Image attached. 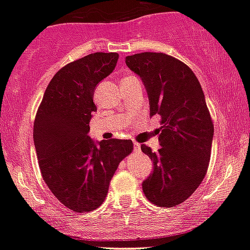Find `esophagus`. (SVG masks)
<instances>
[{
    "label": "esophagus",
    "instance_id": "esophagus-1",
    "mask_svg": "<svg viewBox=\"0 0 250 250\" xmlns=\"http://www.w3.org/2000/svg\"><path fill=\"white\" fill-rule=\"evenodd\" d=\"M133 152L135 153L141 152V145L138 142H133Z\"/></svg>",
    "mask_w": 250,
    "mask_h": 250
}]
</instances>
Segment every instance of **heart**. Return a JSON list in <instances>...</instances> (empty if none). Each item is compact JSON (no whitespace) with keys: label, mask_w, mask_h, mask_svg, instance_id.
Returning <instances> with one entry per match:
<instances>
[{"label":"heart","mask_w":250,"mask_h":250,"mask_svg":"<svg viewBox=\"0 0 250 250\" xmlns=\"http://www.w3.org/2000/svg\"><path fill=\"white\" fill-rule=\"evenodd\" d=\"M125 78H130V76H125Z\"/></svg>","instance_id":"b5f03b06"}]
</instances>
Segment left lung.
Returning <instances> with one entry per match:
<instances>
[{"instance_id":"obj_1","label":"left lung","mask_w":250,"mask_h":250,"mask_svg":"<svg viewBox=\"0 0 250 250\" xmlns=\"http://www.w3.org/2000/svg\"><path fill=\"white\" fill-rule=\"evenodd\" d=\"M125 62L145 83L150 115L162 118V147L152 152L141 145L154 165L143 192L155 206L176 207L194 193L209 167L214 124L203 90L191 68L169 54L143 52Z\"/></svg>"}]
</instances>
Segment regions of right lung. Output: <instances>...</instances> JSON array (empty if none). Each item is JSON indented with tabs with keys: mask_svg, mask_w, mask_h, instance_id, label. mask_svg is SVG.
I'll use <instances>...</instances> for the list:
<instances>
[{
	"mask_svg": "<svg viewBox=\"0 0 250 250\" xmlns=\"http://www.w3.org/2000/svg\"><path fill=\"white\" fill-rule=\"evenodd\" d=\"M119 54L96 52L59 69L47 86L34 122V143L43 181L56 198L75 212L97 209L105 199L131 140L88 136L96 85L117 65Z\"/></svg>",
	"mask_w": 250,
	"mask_h": 250,
	"instance_id": "right-lung-1",
	"label": "right lung"
}]
</instances>
